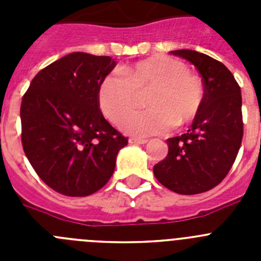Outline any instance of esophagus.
<instances>
[{
    "mask_svg": "<svg viewBox=\"0 0 261 261\" xmlns=\"http://www.w3.org/2000/svg\"><path fill=\"white\" fill-rule=\"evenodd\" d=\"M146 142H147L146 138H129V144L144 145V144H146Z\"/></svg>",
    "mask_w": 261,
    "mask_h": 261,
    "instance_id": "esophagus-1",
    "label": "esophagus"
}]
</instances>
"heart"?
Instances as JSON below:
<instances>
[{"label": "heart", "instance_id": "obj_1", "mask_svg": "<svg viewBox=\"0 0 261 261\" xmlns=\"http://www.w3.org/2000/svg\"><path fill=\"white\" fill-rule=\"evenodd\" d=\"M152 93L147 104L151 108L128 115L137 105L138 94ZM98 103L106 117L136 137L168 132L174 124L190 123L199 115L204 103V87L199 77L188 71L180 60L156 55L121 73L106 75L98 87Z\"/></svg>", "mask_w": 261, "mask_h": 261}]
</instances>
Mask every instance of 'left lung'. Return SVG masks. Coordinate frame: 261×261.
I'll return each instance as SVG.
<instances>
[{
    "instance_id": "left-lung-1",
    "label": "left lung",
    "mask_w": 261,
    "mask_h": 261,
    "mask_svg": "<svg viewBox=\"0 0 261 261\" xmlns=\"http://www.w3.org/2000/svg\"><path fill=\"white\" fill-rule=\"evenodd\" d=\"M199 70L204 103L188 132L168 138V154L154 166L158 181L180 195L206 192L230 171L243 137L241 87L222 62L192 49L171 50Z\"/></svg>"
}]
</instances>
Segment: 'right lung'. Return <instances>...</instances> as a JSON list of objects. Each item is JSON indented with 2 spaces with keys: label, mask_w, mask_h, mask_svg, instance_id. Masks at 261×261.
I'll return each mask as SVG.
<instances>
[{
  "label": "right lung",
  "mask_w": 261,
  "mask_h": 261,
  "mask_svg": "<svg viewBox=\"0 0 261 261\" xmlns=\"http://www.w3.org/2000/svg\"><path fill=\"white\" fill-rule=\"evenodd\" d=\"M115 66L110 56L69 53L39 71L23 95V150L41 180L61 195L82 197L105 187L128 144L98 103L99 84Z\"/></svg>",
  "instance_id": "1"
}]
</instances>
